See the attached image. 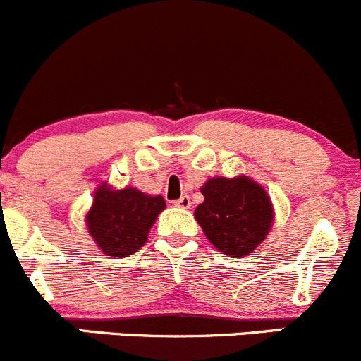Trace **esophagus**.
I'll return each mask as SVG.
<instances>
[{
  "mask_svg": "<svg viewBox=\"0 0 361 361\" xmlns=\"http://www.w3.org/2000/svg\"><path fill=\"white\" fill-rule=\"evenodd\" d=\"M174 204L178 206V208H183V209H188L190 208V197H188V195H181L180 199H178V201H174Z\"/></svg>",
  "mask_w": 361,
  "mask_h": 361,
  "instance_id": "1",
  "label": "esophagus"
}]
</instances>
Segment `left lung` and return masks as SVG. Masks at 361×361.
I'll use <instances>...</instances> for the list:
<instances>
[{"label": "left lung", "instance_id": "left-lung-1", "mask_svg": "<svg viewBox=\"0 0 361 361\" xmlns=\"http://www.w3.org/2000/svg\"><path fill=\"white\" fill-rule=\"evenodd\" d=\"M194 216L209 243L229 257L250 255L271 231L274 202L250 176H213L201 187Z\"/></svg>", "mask_w": 361, "mask_h": 361}]
</instances>
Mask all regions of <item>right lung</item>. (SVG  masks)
Segmentation results:
<instances>
[{
  "instance_id": "obj_1",
  "label": "right lung",
  "mask_w": 361,
  "mask_h": 361,
  "mask_svg": "<svg viewBox=\"0 0 361 361\" xmlns=\"http://www.w3.org/2000/svg\"><path fill=\"white\" fill-rule=\"evenodd\" d=\"M164 209L162 195L145 194L130 185L114 188L102 181L93 192L84 222L99 250L111 257H128L148 241L149 229Z\"/></svg>"
}]
</instances>
